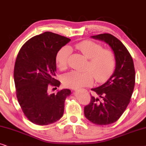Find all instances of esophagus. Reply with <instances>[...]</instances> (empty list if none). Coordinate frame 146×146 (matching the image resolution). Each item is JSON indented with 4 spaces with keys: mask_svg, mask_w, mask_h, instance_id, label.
Instances as JSON below:
<instances>
[{
    "mask_svg": "<svg viewBox=\"0 0 146 146\" xmlns=\"http://www.w3.org/2000/svg\"><path fill=\"white\" fill-rule=\"evenodd\" d=\"M74 90H75V91H77V90H78V89H75Z\"/></svg>",
    "mask_w": 146,
    "mask_h": 146,
    "instance_id": "34e87169",
    "label": "esophagus"
}]
</instances>
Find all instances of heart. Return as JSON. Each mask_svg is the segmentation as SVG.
I'll use <instances>...</instances> for the list:
<instances>
[{
	"label": "heart",
	"mask_w": 146,
	"mask_h": 146,
	"mask_svg": "<svg viewBox=\"0 0 146 146\" xmlns=\"http://www.w3.org/2000/svg\"><path fill=\"white\" fill-rule=\"evenodd\" d=\"M85 57L89 59L84 72L72 71L64 75V85L73 89L89 86L93 82V77L97 82L104 83L113 73L115 67V57L113 52L104 48L102 44L90 40H84L75 44ZM71 48L65 46L60 48L56 55V63L60 69L67 67Z\"/></svg>",
	"instance_id": "1"
}]
</instances>
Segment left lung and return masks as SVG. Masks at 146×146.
Listing matches in <instances>:
<instances>
[{
	"instance_id": "left-lung-1",
	"label": "left lung",
	"mask_w": 146,
	"mask_h": 146,
	"mask_svg": "<svg viewBox=\"0 0 146 146\" xmlns=\"http://www.w3.org/2000/svg\"><path fill=\"white\" fill-rule=\"evenodd\" d=\"M91 37L104 40L110 46L116 63L115 71L108 81L91 89L98 97L91 95V102L84 108V114L93 123L108 125L117 121L129 104L135 86V69L129 51L115 36L104 33Z\"/></svg>"
}]
</instances>
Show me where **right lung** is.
I'll use <instances>...</instances> for the list:
<instances>
[{
	"mask_svg": "<svg viewBox=\"0 0 146 146\" xmlns=\"http://www.w3.org/2000/svg\"><path fill=\"white\" fill-rule=\"evenodd\" d=\"M70 40L44 32L27 40L17 55L14 68L17 98L25 115L36 125L53 123L63 115L65 101L71 91L63 89L49 94L48 89L61 84L55 79L56 55Z\"/></svg>",
	"mask_w": 146,
	"mask_h": 146,
	"instance_id": "obj_1",
	"label": "right lung"
}]
</instances>
